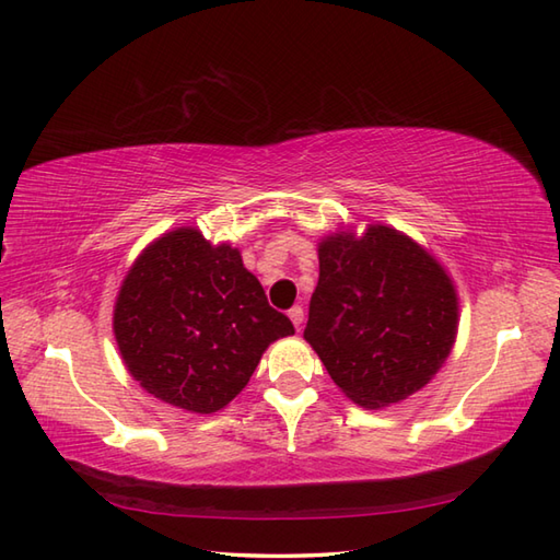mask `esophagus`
Returning a JSON list of instances; mask_svg holds the SVG:
<instances>
[{"label": "esophagus", "instance_id": "obj_1", "mask_svg": "<svg viewBox=\"0 0 560 560\" xmlns=\"http://www.w3.org/2000/svg\"><path fill=\"white\" fill-rule=\"evenodd\" d=\"M289 317H291V323H293L295 329L303 327V307L301 305H293L289 311Z\"/></svg>", "mask_w": 560, "mask_h": 560}]
</instances>
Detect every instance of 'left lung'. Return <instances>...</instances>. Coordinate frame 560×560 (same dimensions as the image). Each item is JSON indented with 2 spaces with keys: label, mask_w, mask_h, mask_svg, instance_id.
<instances>
[{
  "label": "left lung",
  "mask_w": 560,
  "mask_h": 560,
  "mask_svg": "<svg viewBox=\"0 0 560 560\" xmlns=\"http://www.w3.org/2000/svg\"><path fill=\"white\" fill-rule=\"evenodd\" d=\"M457 293L438 261L387 225L319 243L303 337L343 395L380 409L419 392L455 343Z\"/></svg>",
  "instance_id": "8db88e82"
}]
</instances>
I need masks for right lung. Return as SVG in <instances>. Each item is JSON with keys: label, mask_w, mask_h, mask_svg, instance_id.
Here are the masks:
<instances>
[{"label": "right lung", "mask_w": 560, "mask_h": 560, "mask_svg": "<svg viewBox=\"0 0 560 560\" xmlns=\"http://www.w3.org/2000/svg\"><path fill=\"white\" fill-rule=\"evenodd\" d=\"M127 371L149 395L187 411L223 409L271 341L293 335L231 245L195 229L165 233L122 281L113 319Z\"/></svg>", "instance_id": "obj_1"}]
</instances>
